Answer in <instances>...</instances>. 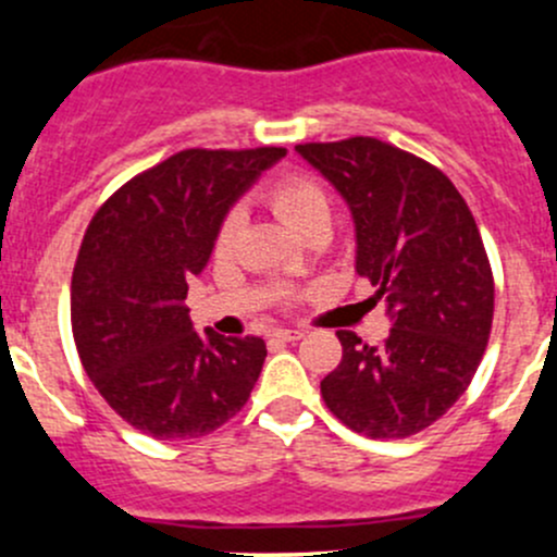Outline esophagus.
I'll return each mask as SVG.
<instances>
[{
	"label": "esophagus",
	"instance_id": "esophagus-1",
	"mask_svg": "<svg viewBox=\"0 0 557 557\" xmlns=\"http://www.w3.org/2000/svg\"><path fill=\"white\" fill-rule=\"evenodd\" d=\"M301 336H305V331L301 329H274L272 334H269V339L272 342H299Z\"/></svg>",
	"mask_w": 557,
	"mask_h": 557
}]
</instances>
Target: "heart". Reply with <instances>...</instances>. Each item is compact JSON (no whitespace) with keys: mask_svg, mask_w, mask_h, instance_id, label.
I'll return each instance as SVG.
<instances>
[{"mask_svg":"<svg viewBox=\"0 0 557 557\" xmlns=\"http://www.w3.org/2000/svg\"><path fill=\"white\" fill-rule=\"evenodd\" d=\"M263 199H267V205L272 207L274 215H277L280 221L296 234H305L314 226H325V223H329V212H331L329 196H325V190L320 188L314 180L305 177V174H283V177H277L267 188ZM237 226H239V212L232 210L226 218H223L221 226H218V234H215L218 256L228 250Z\"/></svg>","mask_w":557,"mask_h":557,"instance_id":"obj_1","label":"heart"}]
</instances>
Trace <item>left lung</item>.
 Returning <instances> with one entry per match:
<instances>
[{
  "mask_svg": "<svg viewBox=\"0 0 557 557\" xmlns=\"http://www.w3.org/2000/svg\"><path fill=\"white\" fill-rule=\"evenodd\" d=\"M350 207L356 272L385 299L391 334L336 331L342 361L320 383L347 429L404 440L463 396L493 323V272L474 215L445 172L374 137L296 145Z\"/></svg>",
  "mask_w": 557,
  "mask_h": 557,
  "instance_id": "left-lung-1",
  "label": "left lung"
}]
</instances>
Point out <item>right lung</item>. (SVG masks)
Listing matches in <instances>:
<instances>
[{"label": "right lung", "mask_w": 557, "mask_h": 557, "mask_svg": "<svg viewBox=\"0 0 557 557\" xmlns=\"http://www.w3.org/2000/svg\"><path fill=\"white\" fill-rule=\"evenodd\" d=\"M285 148L170 156L91 218L72 272V334L102 398L143 434L199 440L250 398L261 336L194 331L185 296L234 201Z\"/></svg>", "instance_id": "1"}]
</instances>
